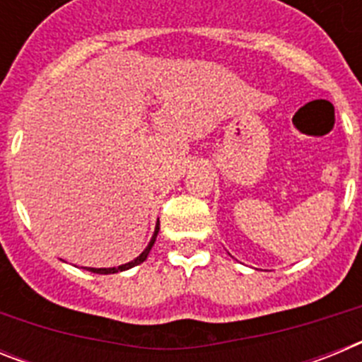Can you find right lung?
<instances>
[{
	"instance_id": "obj_1",
	"label": "right lung",
	"mask_w": 362,
	"mask_h": 362,
	"mask_svg": "<svg viewBox=\"0 0 362 362\" xmlns=\"http://www.w3.org/2000/svg\"><path fill=\"white\" fill-rule=\"evenodd\" d=\"M158 232H159V219L158 223H156V228H153V233H152V239H150L148 246H146L145 250L141 252V254L137 255L134 261H130V263H124V264H119V267H114V268H86V270L94 272V274H117V272H124V270H130V268L137 267V264H141L143 261H145L146 257H148L150 250H152L153 243H156V238H158Z\"/></svg>"
}]
</instances>
